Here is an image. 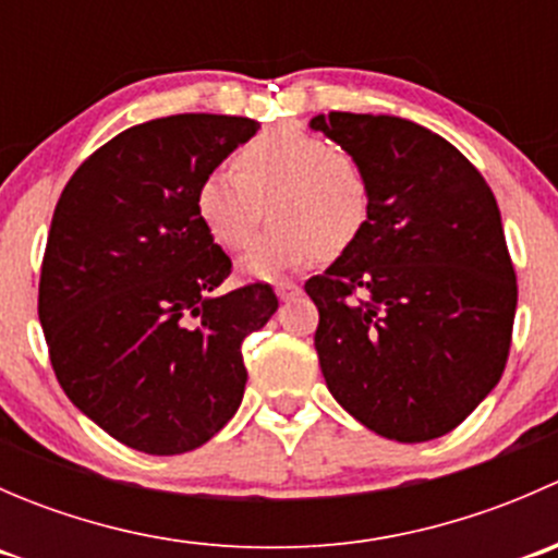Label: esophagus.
Instances as JSON below:
<instances>
[{
	"instance_id": "34e87169",
	"label": "esophagus",
	"mask_w": 558,
	"mask_h": 558,
	"mask_svg": "<svg viewBox=\"0 0 558 558\" xmlns=\"http://www.w3.org/2000/svg\"><path fill=\"white\" fill-rule=\"evenodd\" d=\"M300 283H294V280H280V283H275V294H278L280 302H291L294 296H300Z\"/></svg>"
}]
</instances>
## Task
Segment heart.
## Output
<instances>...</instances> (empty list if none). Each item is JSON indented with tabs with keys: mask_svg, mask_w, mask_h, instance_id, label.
Segmentation results:
<instances>
[{
	"mask_svg": "<svg viewBox=\"0 0 558 558\" xmlns=\"http://www.w3.org/2000/svg\"><path fill=\"white\" fill-rule=\"evenodd\" d=\"M232 172L210 170L194 191L202 229L223 251H240L269 207L272 227L240 258L251 280H278L324 253L342 256L373 218L367 172L329 140L294 129L258 134L234 154Z\"/></svg>",
	"mask_w": 558,
	"mask_h": 558,
	"instance_id": "heart-1",
	"label": "heart"
}]
</instances>
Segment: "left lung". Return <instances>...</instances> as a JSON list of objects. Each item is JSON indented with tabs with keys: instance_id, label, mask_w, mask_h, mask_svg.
Here are the masks:
<instances>
[{
	"instance_id": "left-lung-1",
	"label": "left lung",
	"mask_w": 558,
	"mask_h": 558,
	"mask_svg": "<svg viewBox=\"0 0 558 558\" xmlns=\"http://www.w3.org/2000/svg\"><path fill=\"white\" fill-rule=\"evenodd\" d=\"M311 129L373 185L364 238L305 283L326 388L388 440L448 435L508 362L519 289L497 199L448 140L408 118L329 112Z\"/></svg>"
}]
</instances>
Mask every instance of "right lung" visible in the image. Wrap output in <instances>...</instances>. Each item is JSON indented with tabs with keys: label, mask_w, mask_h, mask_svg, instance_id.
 <instances>
[{
	"label": "right lung",
	"mask_w": 558,
	"mask_h": 558,
	"mask_svg": "<svg viewBox=\"0 0 558 558\" xmlns=\"http://www.w3.org/2000/svg\"><path fill=\"white\" fill-rule=\"evenodd\" d=\"M256 132L210 112L137 123L59 196L39 278L50 364L72 404L134 451H194L243 402V340L278 296L264 283L218 294L232 262L194 191Z\"/></svg>",
	"instance_id": "1"
}]
</instances>
